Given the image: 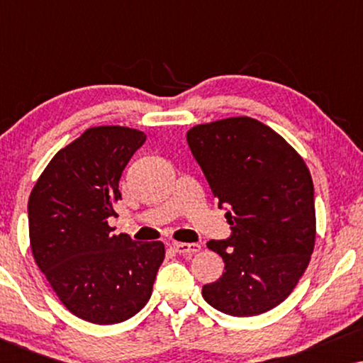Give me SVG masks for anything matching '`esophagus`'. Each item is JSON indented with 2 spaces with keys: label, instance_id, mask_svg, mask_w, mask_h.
<instances>
[{
  "label": "esophagus",
  "instance_id": "34e87169",
  "mask_svg": "<svg viewBox=\"0 0 363 363\" xmlns=\"http://www.w3.org/2000/svg\"><path fill=\"white\" fill-rule=\"evenodd\" d=\"M173 250H175L178 255L191 256L200 251L201 246L198 245V242H175V245H173Z\"/></svg>",
  "mask_w": 363,
  "mask_h": 363
}]
</instances>
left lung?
Segmentation results:
<instances>
[{"label": "left lung", "mask_w": 363, "mask_h": 363, "mask_svg": "<svg viewBox=\"0 0 363 363\" xmlns=\"http://www.w3.org/2000/svg\"><path fill=\"white\" fill-rule=\"evenodd\" d=\"M186 140L231 230L208 242L225 272L201 294L228 315L271 311L291 294L314 251L311 173L284 138L251 117L196 125Z\"/></svg>", "instance_id": "8db88e82"}]
</instances>
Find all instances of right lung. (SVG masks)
I'll return each mask as SVG.
<instances>
[{
    "label": "right lung",
    "mask_w": 363,
    "mask_h": 363,
    "mask_svg": "<svg viewBox=\"0 0 363 363\" xmlns=\"http://www.w3.org/2000/svg\"><path fill=\"white\" fill-rule=\"evenodd\" d=\"M145 140L135 128H87L54 155L29 196L34 261L66 309L92 324L135 315L165 257L162 241L113 235L107 223L123 168Z\"/></svg>",
    "instance_id": "obj_1"
}]
</instances>
